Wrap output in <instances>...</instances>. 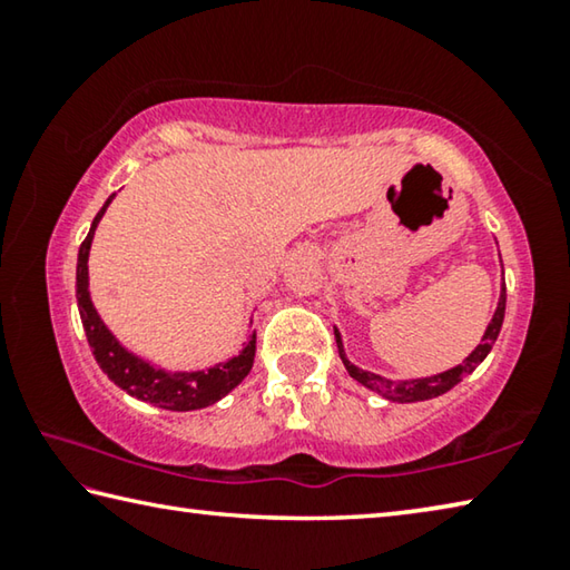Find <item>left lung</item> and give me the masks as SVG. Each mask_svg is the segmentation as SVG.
Listing matches in <instances>:
<instances>
[{"label":"left lung","mask_w":570,"mask_h":570,"mask_svg":"<svg viewBox=\"0 0 570 570\" xmlns=\"http://www.w3.org/2000/svg\"><path fill=\"white\" fill-rule=\"evenodd\" d=\"M503 320H505V288H503V294H500V302H498V308H495V314H493V322L488 324L485 336H482V342L475 346V350H472V354L468 356L465 362L458 364V366H452V370H448V372L435 374V377L407 380V382L384 380V377H380V374L364 372V370H360V366H354L350 360H346L340 332L334 330V336H336V346H340V356H342V362L346 366V372H350L356 382H362L364 387L374 390L377 394H382V397H387L392 402H422V400L440 397V394H445L448 390L455 387L458 382L465 380L470 372H475V366L482 360H485L490 350H493V344H495L498 334H500V326H503Z\"/></svg>","instance_id":"8db88e82"}]
</instances>
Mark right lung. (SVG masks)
I'll return each mask as SVG.
<instances>
[{
  "label": "right lung",
  "instance_id": "1",
  "mask_svg": "<svg viewBox=\"0 0 570 570\" xmlns=\"http://www.w3.org/2000/svg\"><path fill=\"white\" fill-rule=\"evenodd\" d=\"M110 200L112 196L105 200L100 214L95 216L90 234L85 236V240L80 244V254H77V284H75L77 308H80L85 336H88L95 362L100 364V370L108 374L120 390H125L142 402L156 404V407L173 410V412L208 407V404L226 397V394L250 372V366H254V354H256V334H250L248 344L238 356H234V360H228L224 364L210 366L208 372H163V370H156L153 364L138 360V356L130 354L128 350H122L120 342L108 332V326L100 322V316L95 312V306L90 302V292H88L90 244H92L95 228H98L105 208L110 206Z\"/></svg>",
  "mask_w": 570,
  "mask_h": 570
}]
</instances>
